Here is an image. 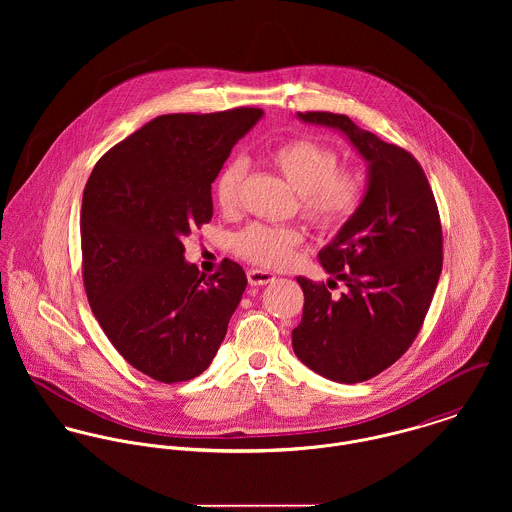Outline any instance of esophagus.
<instances>
[{"label":"esophagus","mask_w":512,"mask_h":512,"mask_svg":"<svg viewBox=\"0 0 512 512\" xmlns=\"http://www.w3.org/2000/svg\"><path fill=\"white\" fill-rule=\"evenodd\" d=\"M246 276H248L250 286H266V284L276 280V276L272 272H266V270H248Z\"/></svg>","instance_id":"1"}]
</instances>
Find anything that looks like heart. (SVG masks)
I'll return each instance as SVG.
<instances>
[{
  "label": "heart",
  "instance_id": "heart-1",
  "mask_svg": "<svg viewBox=\"0 0 512 512\" xmlns=\"http://www.w3.org/2000/svg\"><path fill=\"white\" fill-rule=\"evenodd\" d=\"M274 167L299 193L303 219L321 230L345 226L359 211L365 195L363 175L353 167H339L337 149L323 142L299 136L272 151ZM248 177V163L232 157L215 181V201L222 213H236ZM303 244V232L290 226L248 224L234 236V250L240 258L264 266L282 268L295 258Z\"/></svg>",
  "mask_w": 512,
  "mask_h": 512
}]
</instances>
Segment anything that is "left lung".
<instances>
[{
    "instance_id": "obj_1",
    "label": "left lung",
    "mask_w": 512,
    "mask_h": 512,
    "mask_svg": "<svg viewBox=\"0 0 512 512\" xmlns=\"http://www.w3.org/2000/svg\"><path fill=\"white\" fill-rule=\"evenodd\" d=\"M303 122L341 130L368 161V189L359 211L321 266L349 288L331 297L323 282L297 278L301 323L295 357L317 374L355 384L394 365L418 337L438 286L443 234L436 197L418 159L355 126L343 114L299 112Z\"/></svg>"
}]
</instances>
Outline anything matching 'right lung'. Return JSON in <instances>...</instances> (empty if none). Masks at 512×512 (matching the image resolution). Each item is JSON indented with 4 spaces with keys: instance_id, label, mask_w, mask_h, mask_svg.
<instances>
[{
    "instance_id": "obj_1",
    "label": "right lung",
    "mask_w": 512,
    "mask_h": 512,
    "mask_svg": "<svg viewBox=\"0 0 512 512\" xmlns=\"http://www.w3.org/2000/svg\"><path fill=\"white\" fill-rule=\"evenodd\" d=\"M240 106L165 114L108 149L80 211L82 282L114 349L165 384L213 363L246 290L242 266L222 260L203 276L183 240L213 219L211 185L234 144L262 118Z\"/></svg>"
}]
</instances>
